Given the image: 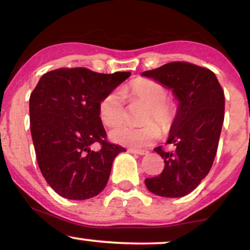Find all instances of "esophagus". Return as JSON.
I'll return each instance as SVG.
<instances>
[{"mask_svg":"<svg viewBox=\"0 0 250 250\" xmlns=\"http://www.w3.org/2000/svg\"><path fill=\"white\" fill-rule=\"evenodd\" d=\"M130 153L133 154H137V155H147L148 154V150H143V149H134V148H130L128 149Z\"/></svg>","mask_w":250,"mask_h":250,"instance_id":"obj_1","label":"esophagus"}]
</instances>
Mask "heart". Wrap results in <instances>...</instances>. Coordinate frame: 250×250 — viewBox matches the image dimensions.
<instances>
[{"instance_id": "1", "label": "heart", "mask_w": 250, "mask_h": 250, "mask_svg": "<svg viewBox=\"0 0 250 250\" xmlns=\"http://www.w3.org/2000/svg\"><path fill=\"white\" fill-rule=\"evenodd\" d=\"M123 95L131 101L146 103L140 127L122 125L109 133L111 141L131 148L146 147L156 141L163 131H169L175 125L177 108L169 101L168 90L165 85L147 77H137L123 89ZM99 116L103 125L113 127L125 119V102L119 91H110L99 103Z\"/></svg>"}]
</instances>
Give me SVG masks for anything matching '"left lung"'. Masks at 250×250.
<instances>
[{
    "mask_svg": "<svg viewBox=\"0 0 250 250\" xmlns=\"http://www.w3.org/2000/svg\"><path fill=\"white\" fill-rule=\"evenodd\" d=\"M173 89L177 117L167 145L154 150L165 160L162 173L145 180L153 194L181 197L194 190L213 166L225 120V94L211 70L175 61L142 73Z\"/></svg>",
    "mask_w": 250,
    "mask_h": 250,
    "instance_id": "1",
    "label": "left lung"
}]
</instances>
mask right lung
<instances>
[{
    "label": "right lung",
    "instance_id": "1",
    "mask_svg": "<svg viewBox=\"0 0 250 250\" xmlns=\"http://www.w3.org/2000/svg\"><path fill=\"white\" fill-rule=\"evenodd\" d=\"M129 71L101 74L87 68L45 73L30 94V131L40 170L57 194L87 200L104 189L121 146L110 143L99 103ZM97 143L99 151L91 149Z\"/></svg>",
    "mask_w": 250,
    "mask_h": 250
}]
</instances>
